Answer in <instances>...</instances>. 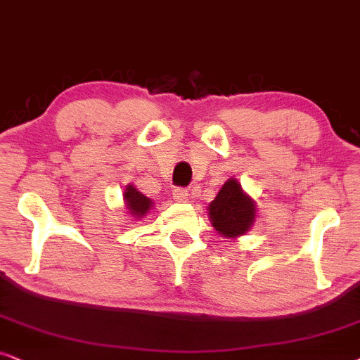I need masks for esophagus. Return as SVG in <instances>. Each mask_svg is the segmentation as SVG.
<instances>
[{"instance_id": "obj_1", "label": "esophagus", "mask_w": 360, "mask_h": 360, "mask_svg": "<svg viewBox=\"0 0 360 360\" xmlns=\"http://www.w3.org/2000/svg\"><path fill=\"white\" fill-rule=\"evenodd\" d=\"M172 199L177 200V202H188V200H189L188 189H184V188H176L174 191H172Z\"/></svg>"}]
</instances>
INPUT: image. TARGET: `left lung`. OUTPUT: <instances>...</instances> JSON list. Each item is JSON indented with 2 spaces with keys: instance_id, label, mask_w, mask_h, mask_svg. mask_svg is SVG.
Returning <instances> with one entry per match:
<instances>
[{
  "instance_id": "8db88e82",
  "label": "left lung",
  "mask_w": 360,
  "mask_h": 360,
  "mask_svg": "<svg viewBox=\"0 0 360 360\" xmlns=\"http://www.w3.org/2000/svg\"><path fill=\"white\" fill-rule=\"evenodd\" d=\"M210 222L224 237L243 236L255 219V202L243 194L236 179H229L209 205Z\"/></svg>"
}]
</instances>
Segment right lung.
I'll list each match as a JSON object with an SVG mask.
<instances>
[{
  "instance_id": "right-lung-1",
  "label": "right lung",
  "mask_w": 360,
  "mask_h": 360,
  "mask_svg": "<svg viewBox=\"0 0 360 360\" xmlns=\"http://www.w3.org/2000/svg\"><path fill=\"white\" fill-rule=\"evenodd\" d=\"M123 195L128 210H130V214L135 215V217H141V215H145L148 210H150L151 200L148 199L145 194H141L140 191L133 188V186H127Z\"/></svg>"
}]
</instances>
